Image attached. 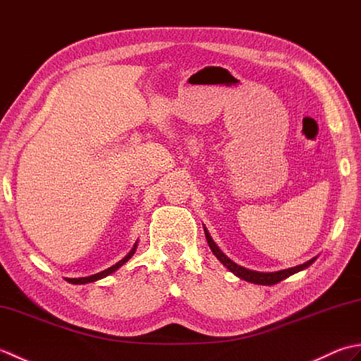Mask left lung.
Here are the masks:
<instances>
[{"instance_id":"8db88e82","label":"left lung","mask_w":361,"mask_h":361,"mask_svg":"<svg viewBox=\"0 0 361 361\" xmlns=\"http://www.w3.org/2000/svg\"><path fill=\"white\" fill-rule=\"evenodd\" d=\"M204 229V235H206V240H208V245L211 251L214 252V256H216L221 264H224L229 271L234 273L237 278H240L243 281L247 282H251V283H259V286H274V283H278L283 279H287L288 276L295 274L298 271L301 270H305V268H309L313 262H315L317 257H312L310 260H307V262H304L301 265H296V267H291V268H287V270H279V271H273V273H264V271H255V270H248V268L245 267H240L237 265L235 262H233L231 259H229L224 251H221L217 243L212 240V237L209 234L208 229H206V226H203Z\"/></svg>"}]
</instances>
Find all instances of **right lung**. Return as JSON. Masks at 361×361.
<instances>
[{"instance_id": "right-lung-1", "label": "right lung", "mask_w": 361, "mask_h": 361, "mask_svg": "<svg viewBox=\"0 0 361 361\" xmlns=\"http://www.w3.org/2000/svg\"><path fill=\"white\" fill-rule=\"evenodd\" d=\"M136 248H137V240L135 242V245H133V248L128 251V255L126 256V257H122L119 262H116L114 265H111L110 268H106V270H104V271H101V273H96V274H91V276H87V278H66V281L68 282H71V283H88V282H96V281H99V279H104V278H106V276H110L111 273H114L118 270V268H121L122 265H124L126 262H128L130 259H132V256L135 255V251H136Z\"/></svg>"}]
</instances>
